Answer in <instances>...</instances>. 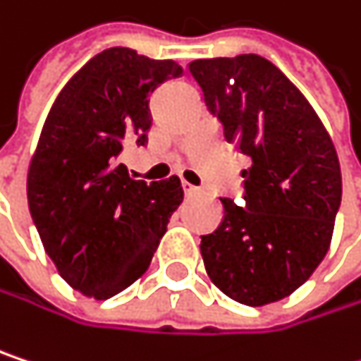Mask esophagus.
<instances>
[{
  "label": "esophagus",
  "instance_id": "34e87169",
  "mask_svg": "<svg viewBox=\"0 0 361 361\" xmlns=\"http://www.w3.org/2000/svg\"><path fill=\"white\" fill-rule=\"evenodd\" d=\"M181 188H183V194L185 196H194V194H198V188H194L192 183H188V181H183L181 183Z\"/></svg>",
  "mask_w": 361,
  "mask_h": 361
}]
</instances>
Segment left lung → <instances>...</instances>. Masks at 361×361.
<instances>
[{
	"label": "left lung",
	"instance_id": "1",
	"mask_svg": "<svg viewBox=\"0 0 361 361\" xmlns=\"http://www.w3.org/2000/svg\"><path fill=\"white\" fill-rule=\"evenodd\" d=\"M190 74L225 140L252 159L242 207L223 198L221 225L202 235L207 275L240 304L279 302L331 247L341 204L335 145L300 88L260 55L196 59Z\"/></svg>",
	"mask_w": 361,
	"mask_h": 361
}]
</instances>
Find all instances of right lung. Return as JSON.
I'll return each instance as SVG.
<instances>
[{"label":"right lung","mask_w":361,"mask_h":361,"mask_svg":"<svg viewBox=\"0 0 361 361\" xmlns=\"http://www.w3.org/2000/svg\"><path fill=\"white\" fill-rule=\"evenodd\" d=\"M173 59L128 47L94 55L68 80L28 165V209L61 279L86 298L109 300L140 279L183 200L180 178L147 183L119 163L142 147L148 97L181 76Z\"/></svg>","instance_id":"add662e5"}]
</instances>
